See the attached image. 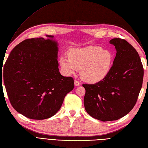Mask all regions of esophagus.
Returning <instances> with one entry per match:
<instances>
[{
	"mask_svg": "<svg viewBox=\"0 0 148 148\" xmlns=\"http://www.w3.org/2000/svg\"><path fill=\"white\" fill-rule=\"evenodd\" d=\"M74 84H75V86H79L80 85V83H79V82L78 81L75 80V82H74Z\"/></svg>",
	"mask_w": 148,
	"mask_h": 148,
	"instance_id": "esophagus-1",
	"label": "esophagus"
}]
</instances>
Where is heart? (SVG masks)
Wrapping results in <instances>:
<instances>
[{"label": "heart", "mask_w": 148, "mask_h": 148, "mask_svg": "<svg viewBox=\"0 0 148 148\" xmlns=\"http://www.w3.org/2000/svg\"><path fill=\"white\" fill-rule=\"evenodd\" d=\"M69 56H62L60 64L63 72L70 76L81 69V77L88 83H97L109 75L114 62L110 51L99 47L72 48Z\"/></svg>", "instance_id": "obj_1"}]
</instances>
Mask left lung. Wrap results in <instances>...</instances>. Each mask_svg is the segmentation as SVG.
I'll list each match as a JSON object with an SVG mask.
<instances>
[{
  "mask_svg": "<svg viewBox=\"0 0 148 148\" xmlns=\"http://www.w3.org/2000/svg\"><path fill=\"white\" fill-rule=\"evenodd\" d=\"M109 43L116 50L110 73L96 84L82 85L85 110L103 122L119 119L132 110L143 79L141 60L134 48L120 38L112 39Z\"/></svg>",
  "mask_w": 148,
  "mask_h": 148,
  "instance_id": "left-lung-1",
  "label": "left lung"
}]
</instances>
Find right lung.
<instances>
[{
    "label": "right lung",
    "mask_w": 148,
    "mask_h": 148,
    "mask_svg": "<svg viewBox=\"0 0 148 148\" xmlns=\"http://www.w3.org/2000/svg\"><path fill=\"white\" fill-rule=\"evenodd\" d=\"M46 36L20 43L4 66V84L11 105L32 119L54 116L74 88L73 78L59 72L57 42L54 36Z\"/></svg>",
    "instance_id": "add662e5"
}]
</instances>
